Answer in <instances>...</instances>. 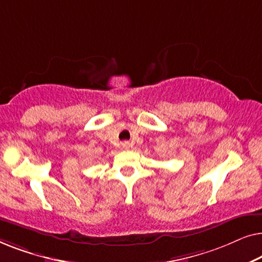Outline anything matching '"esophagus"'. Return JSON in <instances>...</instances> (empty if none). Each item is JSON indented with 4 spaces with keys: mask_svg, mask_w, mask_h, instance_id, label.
I'll list each match as a JSON object with an SVG mask.
<instances>
[{
    "mask_svg": "<svg viewBox=\"0 0 262 262\" xmlns=\"http://www.w3.org/2000/svg\"><path fill=\"white\" fill-rule=\"evenodd\" d=\"M121 146H123V148H124V149H128V148H130V143H128V142H126V141H125V142H123V143H121Z\"/></svg>",
    "mask_w": 262,
    "mask_h": 262,
    "instance_id": "esophagus-1",
    "label": "esophagus"
}]
</instances>
